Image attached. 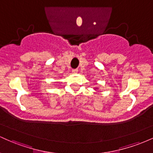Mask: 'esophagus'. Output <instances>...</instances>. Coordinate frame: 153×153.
<instances>
[{"instance_id":"esophagus-1","label":"esophagus","mask_w":153,"mask_h":153,"mask_svg":"<svg viewBox=\"0 0 153 153\" xmlns=\"http://www.w3.org/2000/svg\"><path fill=\"white\" fill-rule=\"evenodd\" d=\"M72 72H73V73H74V74H76V73H78V69H73V71H72Z\"/></svg>"}]
</instances>
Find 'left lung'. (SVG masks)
Listing matches in <instances>:
<instances>
[{
  "label": "left lung",
  "instance_id": "left-lung-1",
  "mask_svg": "<svg viewBox=\"0 0 153 153\" xmlns=\"http://www.w3.org/2000/svg\"><path fill=\"white\" fill-rule=\"evenodd\" d=\"M95 90H96V89H99V88H94Z\"/></svg>",
  "mask_w": 153,
  "mask_h": 153
}]
</instances>
